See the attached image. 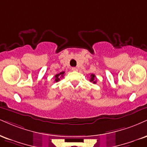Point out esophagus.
<instances>
[{
  "mask_svg": "<svg viewBox=\"0 0 147 147\" xmlns=\"http://www.w3.org/2000/svg\"><path fill=\"white\" fill-rule=\"evenodd\" d=\"M72 71H78V68H75V67H73V68H72Z\"/></svg>",
  "mask_w": 147,
  "mask_h": 147,
  "instance_id": "esophagus-1",
  "label": "esophagus"
}]
</instances>
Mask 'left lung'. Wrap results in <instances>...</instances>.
Instances as JSON below:
<instances>
[{"label": "left lung", "instance_id": "8db88e82", "mask_svg": "<svg viewBox=\"0 0 147 147\" xmlns=\"http://www.w3.org/2000/svg\"><path fill=\"white\" fill-rule=\"evenodd\" d=\"M96 76L94 75V74H91L90 79V82H92L93 84H96Z\"/></svg>", "mask_w": 147, "mask_h": 147}]
</instances>
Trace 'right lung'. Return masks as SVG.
Instances as JSON below:
<instances>
[{
  "instance_id": "obj_1",
  "label": "right lung",
  "mask_w": 147,
  "mask_h": 147,
  "mask_svg": "<svg viewBox=\"0 0 147 147\" xmlns=\"http://www.w3.org/2000/svg\"><path fill=\"white\" fill-rule=\"evenodd\" d=\"M63 75H64V72H61L59 74H57V75L55 76V82L59 81L60 80V78L63 77Z\"/></svg>"
}]
</instances>
